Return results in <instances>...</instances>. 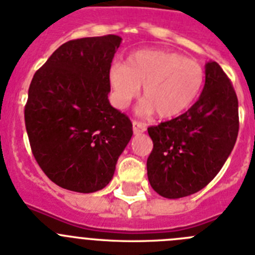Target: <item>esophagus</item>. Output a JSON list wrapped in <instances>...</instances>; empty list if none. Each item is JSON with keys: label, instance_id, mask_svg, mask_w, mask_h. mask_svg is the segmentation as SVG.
<instances>
[{"label": "esophagus", "instance_id": "34e87169", "mask_svg": "<svg viewBox=\"0 0 255 255\" xmlns=\"http://www.w3.org/2000/svg\"><path fill=\"white\" fill-rule=\"evenodd\" d=\"M132 127H133L134 134L142 133V132H145L146 130V126L143 125V123H140V122H136V121L132 122Z\"/></svg>", "mask_w": 255, "mask_h": 255}]
</instances>
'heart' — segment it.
I'll list each match as a JSON object with an SVG mask.
<instances>
[{
	"label": "heart",
	"instance_id": "b5f03b06",
	"mask_svg": "<svg viewBox=\"0 0 255 255\" xmlns=\"http://www.w3.org/2000/svg\"><path fill=\"white\" fill-rule=\"evenodd\" d=\"M112 101L125 109L140 92V112H156L160 118H176L196 100L204 83V70L196 60L178 52L156 48L138 50L128 56L126 65L113 64L108 74Z\"/></svg>",
	"mask_w": 255,
	"mask_h": 255
}]
</instances>
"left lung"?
Wrapping results in <instances>:
<instances>
[{"instance_id":"left-lung-1","label":"left lung","mask_w":255,"mask_h":255,"mask_svg":"<svg viewBox=\"0 0 255 255\" xmlns=\"http://www.w3.org/2000/svg\"><path fill=\"white\" fill-rule=\"evenodd\" d=\"M147 132L154 143L147 158L154 191L180 199L204 189L226 163L239 133L238 96L222 68L208 61L199 100Z\"/></svg>"}]
</instances>
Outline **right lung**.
<instances>
[{
	"instance_id": "obj_1",
	"label": "right lung",
	"mask_w": 255,
	"mask_h": 255,
	"mask_svg": "<svg viewBox=\"0 0 255 255\" xmlns=\"http://www.w3.org/2000/svg\"><path fill=\"white\" fill-rule=\"evenodd\" d=\"M121 43L114 34L66 42L32 79L26 133L39 167L63 189H104L133 134L127 115L108 99V74Z\"/></svg>"
}]
</instances>
